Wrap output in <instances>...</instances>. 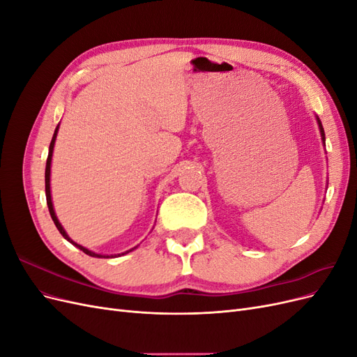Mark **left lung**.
I'll return each mask as SVG.
<instances>
[{"instance_id": "obj_1", "label": "left lung", "mask_w": 357, "mask_h": 357, "mask_svg": "<svg viewBox=\"0 0 357 357\" xmlns=\"http://www.w3.org/2000/svg\"><path fill=\"white\" fill-rule=\"evenodd\" d=\"M317 122H319V126H320V132H321V139H323V143H325V131H323V126H321V123H320V121L317 119Z\"/></svg>"}]
</instances>
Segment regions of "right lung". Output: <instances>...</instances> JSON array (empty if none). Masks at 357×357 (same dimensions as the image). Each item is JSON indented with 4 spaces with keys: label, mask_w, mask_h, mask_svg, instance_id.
Listing matches in <instances>:
<instances>
[{
    "label": "right lung",
    "mask_w": 357,
    "mask_h": 357,
    "mask_svg": "<svg viewBox=\"0 0 357 357\" xmlns=\"http://www.w3.org/2000/svg\"><path fill=\"white\" fill-rule=\"evenodd\" d=\"M56 132H58V126H56V129H55V134H53V138H52L50 146H49V156H47V162H46V172H45V180H46V201H47V207H49V213H50V215H52V220H53V223L56 225V228H58V231L61 232V235L63 236V238L68 240L70 243H73L75 247H79L80 250H82V252H84L86 255H89V256H92V257H113V256H102V255H98V253H93V252L88 250V248H84L83 245H79V244H75L74 241H71V240H70V236L67 235V232L63 231V228L61 226V223H59V220H58V218H56V214H55V210H53V204H52V198H50V162H52L53 146H55ZM132 250H134V248H132ZM129 252H131V250H129ZM126 253H128V252H126ZM122 255H125V253H122ZM117 256H121V255H117Z\"/></svg>",
    "instance_id": "right-lung-1"
}]
</instances>
